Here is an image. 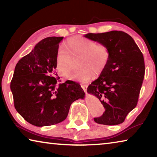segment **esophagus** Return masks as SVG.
Returning a JSON list of instances; mask_svg holds the SVG:
<instances>
[{
	"label": "esophagus",
	"mask_w": 157,
	"mask_h": 157,
	"mask_svg": "<svg viewBox=\"0 0 157 157\" xmlns=\"http://www.w3.org/2000/svg\"><path fill=\"white\" fill-rule=\"evenodd\" d=\"M81 86H82V88L83 89L84 92H86V90H87V87H88V85H87V84H81Z\"/></svg>",
	"instance_id": "1"
}]
</instances>
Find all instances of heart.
Returning <instances> with one entry per match:
<instances>
[{"label":"heart","instance_id":"1","mask_svg":"<svg viewBox=\"0 0 157 157\" xmlns=\"http://www.w3.org/2000/svg\"><path fill=\"white\" fill-rule=\"evenodd\" d=\"M68 49L61 45L55 57V69L62 78L71 74L73 59H78V70L70 78L73 80L86 82L95 77L98 78L104 72L109 62L110 50L104 44H98L91 39L80 36L69 38Z\"/></svg>","mask_w":157,"mask_h":157}]
</instances>
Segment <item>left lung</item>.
<instances>
[{
    "instance_id": "obj_1",
    "label": "left lung",
    "mask_w": 157,
    "mask_h": 157,
    "mask_svg": "<svg viewBox=\"0 0 157 157\" xmlns=\"http://www.w3.org/2000/svg\"><path fill=\"white\" fill-rule=\"evenodd\" d=\"M84 36L106 45L110 50L107 68L87 88L105 109L94 121L106 125L121 124L139 100L145 70L143 53L132 37L123 31L88 33Z\"/></svg>"
}]
</instances>
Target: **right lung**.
Here are the masks:
<instances>
[{"label":"right lung","instance_id":"1","mask_svg":"<svg viewBox=\"0 0 157 157\" xmlns=\"http://www.w3.org/2000/svg\"><path fill=\"white\" fill-rule=\"evenodd\" d=\"M63 36H50L16 65L10 89L17 112L36 127L49 126L65 120L72 103L84 98L79 83H60L55 71V57Z\"/></svg>","mask_w":157,"mask_h":157}]
</instances>
